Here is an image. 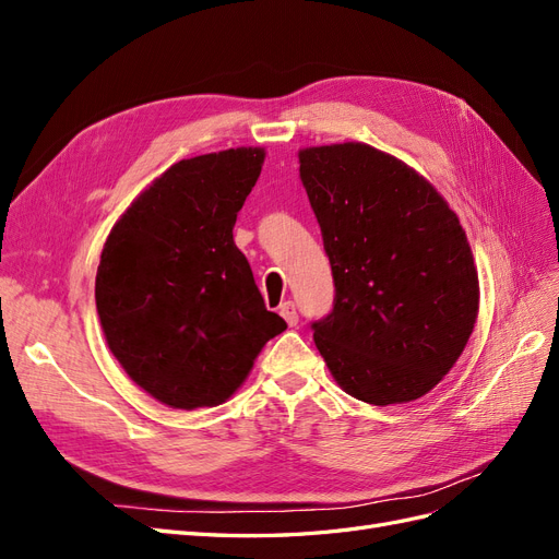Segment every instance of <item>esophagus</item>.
Returning a JSON list of instances; mask_svg holds the SVG:
<instances>
[{
	"instance_id": "obj_1",
	"label": "esophagus",
	"mask_w": 559,
	"mask_h": 559,
	"mask_svg": "<svg viewBox=\"0 0 559 559\" xmlns=\"http://www.w3.org/2000/svg\"><path fill=\"white\" fill-rule=\"evenodd\" d=\"M280 314L284 317V321L289 326H296L298 324V312H296V302L294 300H286L280 306Z\"/></svg>"
}]
</instances>
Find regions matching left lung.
<instances>
[{
  "label": "left lung",
  "mask_w": 559,
  "mask_h": 559,
  "mask_svg": "<svg viewBox=\"0 0 559 559\" xmlns=\"http://www.w3.org/2000/svg\"><path fill=\"white\" fill-rule=\"evenodd\" d=\"M324 238L333 310L314 345L354 399L408 403L448 376L478 317V270L460 218L403 160L361 142L298 154Z\"/></svg>",
  "instance_id": "left-lung-1"
}]
</instances>
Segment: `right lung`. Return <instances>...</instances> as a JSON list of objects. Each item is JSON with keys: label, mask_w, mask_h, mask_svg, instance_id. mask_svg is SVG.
I'll use <instances>...</instances> for the list:
<instances>
[{"label": "right lung", "mask_w": 559, "mask_h": 559, "mask_svg": "<svg viewBox=\"0 0 559 559\" xmlns=\"http://www.w3.org/2000/svg\"><path fill=\"white\" fill-rule=\"evenodd\" d=\"M263 148L186 158L111 228L95 306L107 345L134 384L170 408L233 396L286 321L265 310L233 226L261 175Z\"/></svg>", "instance_id": "obj_1"}]
</instances>
